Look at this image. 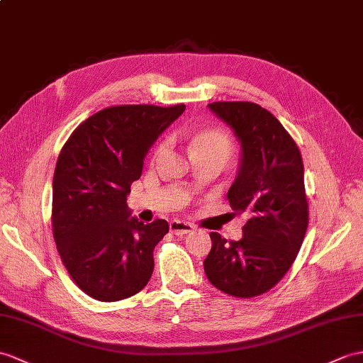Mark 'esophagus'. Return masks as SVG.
Segmentation results:
<instances>
[{
	"label": "esophagus",
	"instance_id": "34e87169",
	"mask_svg": "<svg viewBox=\"0 0 363 363\" xmlns=\"http://www.w3.org/2000/svg\"><path fill=\"white\" fill-rule=\"evenodd\" d=\"M193 227L189 224V223H184V221H179V220H173L170 223V232L178 235V237H182V235L185 233H190Z\"/></svg>",
	"mask_w": 363,
	"mask_h": 363
}]
</instances>
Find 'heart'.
<instances>
[{"label": "heart", "instance_id": "obj_1", "mask_svg": "<svg viewBox=\"0 0 363 363\" xmlns=\"http://www.w3.org/2000/svg\"><path fill=\"white\" fill-rule=\"evenodd\" d=\"M168 147V142L157 143L153 151V157H159ZM190 148L195 156H215L225 162L232 153V142L224 133L218 130H201L190 140Z\"/></svg>", "mask_w": 363, "mask_h": 363}]
</instances>
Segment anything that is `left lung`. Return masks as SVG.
<instances>
[{
	"instance_id": "1",
	"label": "left lung",
	"mask_w": 363,
	"mask_h": 363,
	"mask_svg": "<svg viewBox=\"0 0 363 363\" xmlns=\"http://www.w3.org/2000/svg\"><path fill=\"white\" fill-rule=\"evenodd\" d=\"M208 108L241 142V165L227 199L247 223L240 241L210 233L212 250L204 271L224 294L257 297L289 271L306 235L309 208L301 155L284 126L259 105L213 102Z\"/></svg>"
}]
</instances>
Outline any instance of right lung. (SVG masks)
Masks as SVG:
<instances>
[{"mask_svg":"<svg viewBox=\"0 0 363 363\" xmlns=\"http://www.w3.org/2000/svg\"><path fill=\"white\" fill-rule=\"evenodd\" d=\"M185 105H116L92 114L63 145L52 181V233L72 281L99 301L145 288L168 223L130 218L126 195L143 157Z\"/></svg>","mask_w":363,"mask_h":363,"instance_id":"1","label":"right lung"}]
</instances>
